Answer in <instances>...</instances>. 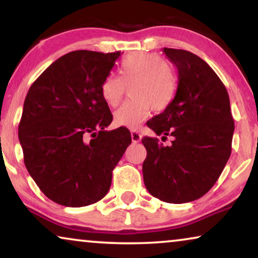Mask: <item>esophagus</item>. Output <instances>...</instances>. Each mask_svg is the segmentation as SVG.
<instances>
[{"mask_svg": "<svg viewBox=\"0 0 258 258\" xmlns=\"http://www.w3.org/2000/svg\"><path fill=\"white\" fill-rule=\"evenodd\" d=\"M142 140V135L137 130H132V141L133 142H140Z\"/></svg>", "mask_w": 258, "mask_h": 258, "instance_id": "obj_1", "label": "esophagus"}]
</instances>
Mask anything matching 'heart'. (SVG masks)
Listing matches in <instances>:
<instances>
[{
	"instance_id": "b5f03b06",
	"label": "heart",
	"mask_w": 258,
	"mask_h": 258,
	"mask_svg": "<svg viewBox=\"0 0 258 258\" xmlns=\"http://www.w3.org/2000/svg\"><path fill=\"white\" fill-rule=\"evenodd\" d=\"M130 84L132 98L114 114L116 124L126 128H137L150 114L151 108L155 111L167 109L177 90L174 68L156 52H134L123 58L119 77L109 74L101 82L102 100L109 107H117Z\"/></svg>"
}]
</instances>
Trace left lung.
Returning <instances> with one entry per match:
<instances>
[{
	"label": "left lung",
	"instance_id": "8db88e82",
	"mask_svg": "<svg viewBox=\"0 0 258 258\" xmlns=\"http://www.w3.org/2000/svg\"><path fill=\"white\" fill-rule=\"evenodd\" d=\"M178 70L174 101L147 123L170 146L143 137V179L151 195L168 203L191 202L209 191L231 154L234 118L228 91L209 64L192 52L164 48Z\"/></svg>",
	"mask_w": 258,
	"mask_h": 258
}]
</instances>
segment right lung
I'll return each mask as SVG.
<instances>
[{
    "label": "right lung",
    "instance_id": "right-lung-1",
    "mask_svg": "<svg viewBox=\"0 0 258 258\" xmlns=\"http://www.w3.org/2000/svg\"><path fill=\"white\" fill-rule=\"evenodd\" d=\"M121 51L76 50L51 63L31 84L19 125L24 164L49 200L84 207L103 199L132 136L112 121L101 82Z\"/></svg>",
    "mask_w": 258,
    "mask_h": 258
}]
</instances>
